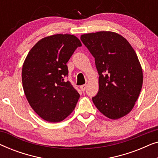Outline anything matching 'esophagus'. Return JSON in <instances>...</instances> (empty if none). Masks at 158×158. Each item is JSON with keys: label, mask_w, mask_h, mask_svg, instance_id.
Returning a JSON list of instances; mask_svg holds the SVG:
<instances>
[{"label": "esophagus", "mask_w": 158, "mask_h": 158, "mask_svg": "<svg viewBox=\"0 0 158 158\" xmlns=\"http://www.w3.org/2000/svg\"><path fill=\"white\" fill-rule=\"evenodd\" d=\"M86 87H87V85H81V89L83 90V91H85V89H86Z\"/></svg>", "instance_id": "1"}]
</instances>
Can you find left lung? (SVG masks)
I'll use <instances>...</instances> for the list:
<instances>
[{
	"label": "left lung",
	"mask_w": 158,
	"mask_h": 158,
	"mask_svg": "<svg viewBox=\"0 0 158 158\" xmlns=\"http://www.w3.org/2000/svg\"><path fill=\"white\" fill-rule=\"evenodd\" d=\"M81 40L95 58L99 75L98 92L93 102L111 119L126 116L141 91L143 74L132 47L124 37L112 31L83 34Z\"/></svg>",
	"instance_id": "1"
}]
</instances>
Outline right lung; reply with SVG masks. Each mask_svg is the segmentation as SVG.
I'll list each match as a JSON object with an SVG mask.
<instances>
[{
  "mask_svg": "<svg viewBox=\"0 0 158 158\" xmlns=\"http://www.w3.org/2000/svg\"><path fill=\"white\" fill-rule=\"evenodd\" d=\"M71 34H55L39 41L26 57L22 83L27 101L45 121L60 122L75 109L80 94L70 81L67 62L81 47Z\"/></svg>",
  "mask_w": 158,
  "mask_h": 158,
  "instance_id": "add662e5",
  "label": "right lung"
}]
</instances>
